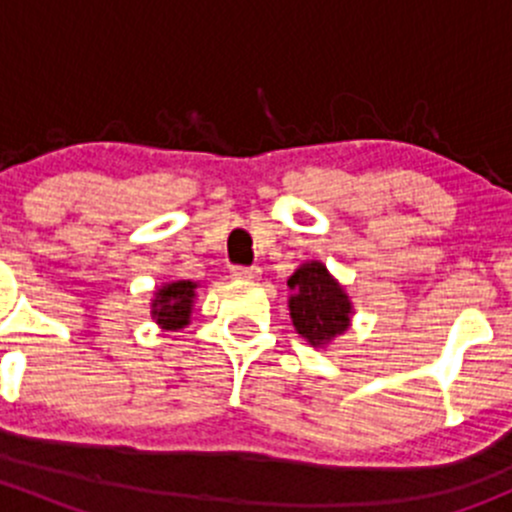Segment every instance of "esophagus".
Wrapping results in <instances>:
<instances>
[{"instance_id":"34e87169","label":"esophagus","mask_w":512,"mask_h":512,"mask_svg":"<svg viewBox=\"0 0 512 512\" xmlns=\"http://www.w3.org/2000/svg\"><path fill=\"white\" fill-rule=\"evenodd\" d=\"M232 277H237V280H257V277H260V267L235 265L232 267Z\"/></svg>"}]
</instances>
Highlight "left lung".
Returning a JSON list of instances; mask_svg holds the SVG:
<instances>
[{"mask_svg": "<svg viewBox=\"0 0 512 512\" xmlns=\"http://www.w3.org/2000/svg\"><path fill=\"white\" fill-rule=\"evenodd\" d=\"M287 285L292 289L289 317L299 337L312 347H324L347 332L354 314L352 299L322 262H304Z\"/></svg>", "mask_w": 512, "mask_h": 512, "instance_id": "obj_1", "label": "left lung"}]
</instances>
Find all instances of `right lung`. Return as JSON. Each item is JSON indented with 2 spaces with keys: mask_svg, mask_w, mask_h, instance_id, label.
<instances>
[{
  "mask_svg": "<svg viewBox=\"0 0 512 512\" xmlns=\"http://www.w3.org/2000/svg\"><path fill=\"white\" fill-rule=\"evenodd\" d=\"M198 285L190 280H175L165 282L156 289V297L151 302V317L156 319L163 329H183L190 322V312H193V299Z\"/></svg>",
  "mask_w": 512,
  "mask_h": 512,
  "instance_id": "obj_1",
  "label": "right lung"
}]
</instances>
